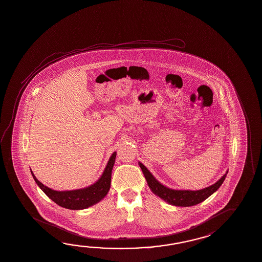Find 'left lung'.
Here are the masks:
<instances>
[{"instance_id":"8db88e82","label":"left lung","mask_w":262,"mask_h":262,"mask_svg":"<svg viewBox=\"0 0 262 262\" xmlns=\"http://www.w3.org/2000/svg\"><path fill=\"white\" fill-rule=\"evenodd\" d=\"M140 169L145 177L147 184L155 194L160 197L162 200L167 202L171 206L177 207H192L201 202L205 201L210 195L213 194L221 185L225 181V177L228 171H226L219 180L211 186L199 189V190H189V189H172L162 185L152 176L151 171L147 169L141 162H139Z\"/></svg>"}]
</instances>
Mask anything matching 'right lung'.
Masks as SVG:
<instances>
[{
  "mask_svg": "<svg viewBox=\"0 0 262 262\" xmlns=\"http://www.w3.org/2000/svg\"><path fill=\"white\" fill-rule=\"evenodd\" d=\"M116 154L117 152H114L111 155L108 162L104 168V172L97 181L84 189L61 191L55 190L50 189L48 187L44 186L42 183L39 182L32 170L31 173L37 186L40 189H42L43 192L58 206L73 210L85 209L102 201L105 197V195L108 193L111 183V172L115 163Z\"/></svg>",
  "mask_w": 262,
  "mask_h": 262,
  "instance_id": "right-lung-1",
  "label": "right lung"
}]
</instances>
